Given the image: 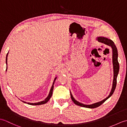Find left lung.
I'll return each instance as SVG.
<instances>
[{"instance_id":"1","label":"left lung","mask_w":127,"mask_h":127,"mask_svg":"<svg viewBox=\"0 0 127 127\" xmlns=\"http://www.w3.org/2000/svg\"><path fill=\"white\" fill-rule=\"evenodd\" d=\"M96 40H98V41L100 42L101 43H104V44H106L107 45L109 46H111L112 50V63H113V68H114V80H113V84H112V87L111 89V92H110L109 95L106 98L102 100L97 102L96 103H94L91 105H86L83 104L82 103H81V102L77 101L76 100H75L74 98L72 96L71 93L70 92V95H71V98L72 99V101L74 102L77 105H79L80 106L84 107H87V108H90V109H94L96 108V107H98L99 106L103 104L104 102L106 100L109 98L110 96H111L112 94L114 93V91L115 90L116 87V84H117V77L118 74V72H119V69H120V66H119V63H118V52H117V47L115 45L114 42L111 40L109 39L106 38V37H97Z\"/></svg>"}]
</instances>
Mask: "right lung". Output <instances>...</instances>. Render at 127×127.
Segmentation results:
<instances>
[{
  "instance_id": "1",
  "label": "right lung",
  "mask_w": 127,
  "mask_h": 127,
  "mask_svg": "<svg viewBox=\"0 0 127 127\" xmlns=\"http://www.w3.org/2000/svg\"><path fill=\"white\" fill-rule=\"evenodd\" d=\"M9 53V52H8ZM8 53H7L6 55V65H7V55H8ZM7 70V66H6V71ZM57 79V77L55 78V80H54V81H53V85L52 86V87H51V90H50V93L49 94H48V95L47 96V97L43 101H40V102H35V103H31V102H27L26 101H24L23 100H21L22 101H23V102H25V103H27L29 105H42V104H46V103L47 102H48V101L50 99L51 97L52 96V92H53V85H54V83H55V80H56Z\"/></svg>"
}]
</instances>
